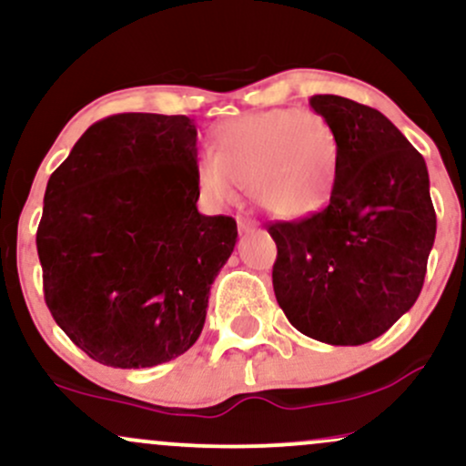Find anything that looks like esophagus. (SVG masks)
<instances>
[{
	"instance_id": "1",
	"label": "esophagus",
	"mask_w": 466,
	"mask_h": 466,
	"mask_svg": "<svg viewBox=\"0 0 466 466\" xmlns=\"http://www.w3.org/2000/svg\"><path fill=\"white\" fill-rule=\"evenodd\" d=\"M238 229H240V232H243V234L256 232V229H258V223L251 221V218H243V217H240V218H238Z\"/></svg>"
}]
</instances>
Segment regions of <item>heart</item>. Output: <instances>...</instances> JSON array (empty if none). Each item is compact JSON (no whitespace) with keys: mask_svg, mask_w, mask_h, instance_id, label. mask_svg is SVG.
I'll use <instances>...</instances> for the list:
<instances>
[{"mask_svg":"<svg viewBox=\"0 0 466 466\" xmlns=\"http://www.w3.org/2000/svg\"><path fill=\"white\" fill-rule=\"evenodd\" d=\"M339 144L333 127L309 109H269L217 127L212 155L197 164V184L212 203H229L248 186L269 215L304 218L335 188Z\"/></svg>","mask_w":466,"mask_h":466,"instance_id":"b5f03b06","label":"heart"}]
</instances>
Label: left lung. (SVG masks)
Masks as SVG:
<instances>
[{
	"label": "left lung",
	"mask_w": 466,
	"mask_h": 466,
	"mask_svg": "<svg viewBox=\"0 0 466 466\" xmlns=\"http://www.w3.org/2000/svg\"><path fill=\"white\" fill-rule=\"evenodd\" d=\"M339 144L329 206L271 223L274 293L311 339L360 346L414 307L436 238L422 155L381 111L333 94L309 100Z\"/></svg>",
	"instance_id": "left-lung-1"
}]
</instances>
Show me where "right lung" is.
<instances>
[{
	"mask_svg": "<svg viewBox=\"0 0 466 466\" xmlns=\"http://www.w3.org/2000/svg\"><path fill=\"white\" fill-rule=\"evenodd\" d=\"M197 199L188 116L105 117L52 173L36 229L46 304L92 360L153 368L199 339L238 229Z\"/></svg>",
	"mask_w": 466,
	"mask_h": 466,
	"instance_id": "right-lung-1",
	"label": "right lung"
}]
</instances>
